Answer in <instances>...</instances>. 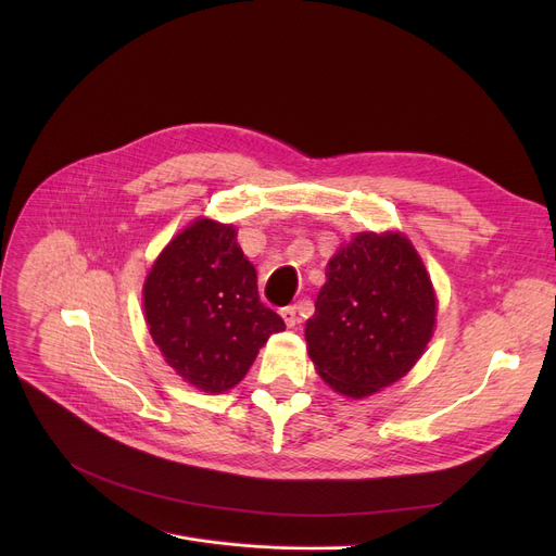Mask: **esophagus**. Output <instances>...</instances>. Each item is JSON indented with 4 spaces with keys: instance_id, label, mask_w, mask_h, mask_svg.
<instances>
[{
    "instance_id": "obj_1",
    "label": "esophagus",
    "mask_w": 556,
    "mask_h": 556,
    "mask_svg": "<svg viewBox=\"0 0 556 556\" xmlns=\"http://www.w3.org/2000/svg\"><path fill=\"white\" fill-rule=\"evenodd\" d=\"M281 317H283L286 327L293 329V327L298 325V306H286V308H281Z\"/></svg>"
}]
</instances>
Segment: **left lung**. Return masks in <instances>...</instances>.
I'll return each mask as SVG.
<instances>
[{
    "mask_svg": "<svg viewBox=\"0 0 556 556\" xmlns=\"http://www.w3.org/2000/svg\"><path fill=\"white\" fill-rule=\"evenodd\" d=\"M434 319V288L410 239L361 231L329 258L304 336L319 378L342 396L365 399L417 365Z\"/></svg>",
    "mask_w": 556,
    "mask_h": 556,
    "instance_id": "1",
    "label": "left lung"
}]
</instances>
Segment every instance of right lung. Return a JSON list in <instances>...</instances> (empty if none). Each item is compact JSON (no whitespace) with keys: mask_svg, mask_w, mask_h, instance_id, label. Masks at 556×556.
<instances>
[{"mask_svg":"<svg viewBox=\"0 0 556 556\" xmlns=\"http://www.w3.org/2000/svg\"><path fill=\"white\" fill-rule=\"evenodd\" d=\"M141 302L166 365L210 394L239 386L258 349L286 329L258 300L256 270L237 229L204 216L160 252L146 275Z\"/></svg>","mask_w":556,"mask_h":556,"instance_id":"add662e5","label":"right lung"}]
</instances>
